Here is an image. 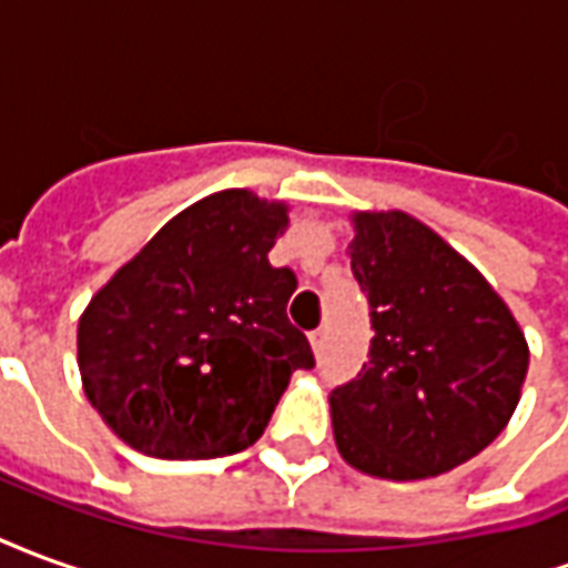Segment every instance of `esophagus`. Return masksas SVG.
<instances>
[{
    "mask_svg": "<svg viewBox=\"0 0 568 568\" xmlns=\"http://www.w3.org/2000/svg\"><path fill=\"white\" fill-rule=\"evenodd\" d=\"M310 346H313L316 353H320L322 346H325V332H322V328H316V332H310Z\"/></svg>",
    "mask_w": 568,
    "mask_h": 568,
    "instance_id": "esophagus-1",
    "label": "esophagus"
}]
</instances>
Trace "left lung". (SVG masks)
Instances as JSON below:
<instances>
[{"instance_id":"obj_1","label":"left lung","mask_w":568,"mask_h":568,"mask_svg":"<svg viewBox=\"0 0 568 568\" xmlns=\"http://www.w3.org/2000/svg\"><path fill=\"white\" fill-rule=\"evenodd\" d=\"M349 258L368 295V362L337 386V450L365 475L423 480L496 440L529 346L493 285L407 212H356Z\"/></svg>"}]
</instances>
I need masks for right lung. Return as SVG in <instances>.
<instances>
[{
	"instance_id": "1",
	"label": "right lung",
	"mask_w": 568,
	"mask_h": 568,
	"mask_svg": "<svg viewBox=\"0 0 568 568\" xmlns=\"http://www.w3.org/2000/svg\"><path fill=\"white\" fill-rule=\"evenodd\" d=\"M288 206L246 187L197 200L91 297L79 320L84 393L154 459L252 447L297 368L316 358L285 316L295 273L267 252Z\"/></svg>"
}]
</instances>
